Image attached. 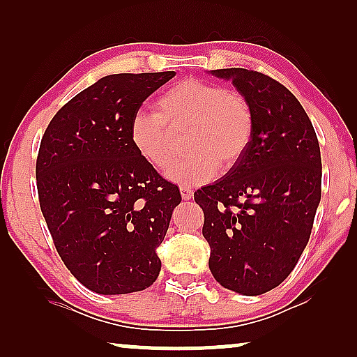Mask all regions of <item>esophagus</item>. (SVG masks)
<instances>
[{"mask_svg":"<svg viewBox=\"0 0 357 357\" xmlns=\"http://www.w3.org/2000/svg\"><path fill=\"white\" fill-rule=\"evenodd\" d=\"M180 193H182L183 199H192L193 198V190L188 187H180Z\"/></svg>","mask_w":357,"mask_h":357,"instance_id":"34e87169","label":"esophagus"}]
</instances>
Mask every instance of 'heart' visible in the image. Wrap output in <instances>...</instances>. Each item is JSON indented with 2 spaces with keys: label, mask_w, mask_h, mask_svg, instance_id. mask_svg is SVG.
Instances as JSON below:
<instances>
[{
  "label": "heart",
  "mask_w": 357,
  "mask_h": 357,
  "mask_svg": "<svg viewBox=\"0 0 357 357\" xmlns=\"http://www.w3.org/2000/svg\"><path fill=\"white\" fill-rule=\"evenodd\" d=\"M188 153L170 165L165 177L175 183L202 185L231 169L250 146L253 112L245 97L214 82L182 79L158 97L154 112L138 110L130 121L136 153L155 169L175 154V135L183 133Z\"/></svg>",
  "instance_id": "b5f03b06"
}]
</instances>
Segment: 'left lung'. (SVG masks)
<instances>
[{
    "label": "left lung",
    "instance_id": "left-lung-1",
    "mask_svg": "<svg viewBox=\"0 0 357 357\" xmlns=\"http://www.w3.org/2000/svg\"><path fill=\"white\" fill-rule=\"evenodd\" d=\"M253 112V136L229 172L195 192L204 213L214 280L242 296L280 286L309 242L321 197V158L312 121L294 94L243 68L213 70Z\"/></svg>",
    "mask_w": 357,
    "mask_h": 357
}]
</instances>
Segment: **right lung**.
Listing matches in <instances>:
<instances>
[{
  "label": "right lung",
  "instance_id": "1",
  "mask_svg": "<svg viewBox=\"0 0 357 357\" xmlns=\"http://www.w3.org/2000/svg\"><path fill=\"white\" fill-rule=\"evenodd\" d=\"M175 71L110 75L63 105L37 158L38 202L58 255L87 289L143 291L158 280L155 253L182 202L136 153L130 121Z\"/></svg>",
  "mask_w": 357,
  "mask_h": 357
}]
</instances>
